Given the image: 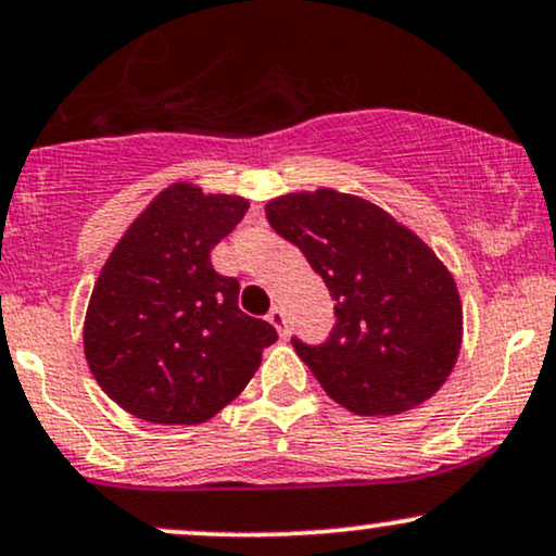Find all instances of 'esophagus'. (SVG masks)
<instances>
[{
	"mask_svg": "<svg viewBox=\"0 0 556 556\" xmlns=\"http://www.w3.org/2000/svg\"><path fill=\"white\" fill-rule=\"evenodd\" d=\"M266 318H269V324L274 326V329H277V331L285 337V331H287V316H285L282 307H271L269 316H266Z\"/></svg>",
	"mask_w": 556,
	"mask_h": 556,
	"instance_id": "obj_1",
	"label": "esophagus"
}]
</instances>
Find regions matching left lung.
<instances>
[{
  "instance_id": "left-lung-1",
  "label": "left lung",
  "mask_w": 556,
  "mask_h": 556,
  "mask_svg": "<svg viewBox=\"0 0 556 556\" xmlns=\"http://www.w3.org/2000/svg\"><path fill=\"white\" fill-rule=\"evenodd\" d=\"M266 219L337 300L324 344L292 339L324 391L365 417L430 399L451 376L464 333L456 279L430 245L380 206L333 189L271 199Z\"/></svg>"
}]
</instances>
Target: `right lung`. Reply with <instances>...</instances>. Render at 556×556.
<instances>
[{
  "mask_svg": "<svg viewBox=\"0 0 556 556\" xmlns=\"http://www.w3.org/2000/svg\"><path fill=\"white\" fill-rule=\"evenodd\" d=\"M249 199L173 184L152 199L100 269L85 357L122 409L152 425H202L249 386L277 331L238 307V279L210 251Z\"/></svg>",
  "mask_w": 556,
  "mask_h": 556,
  "instance_id": "right-lung-1",
  "label": "right lung"
}]
</instances>
